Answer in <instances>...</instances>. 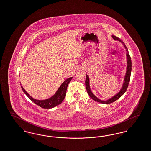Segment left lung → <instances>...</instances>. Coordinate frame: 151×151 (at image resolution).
<instances>
[{
    "label": "left lung",
    "mask_w": 151,
    "mask_h": 151,
    "mask_svg": "<svg viewBox=\"0 0 151 151\" xmlns=\"http://www.w3.org/2000/svg\"><path fill=\"white\" fill-rule=\"evenodd\" d=\"M112 38L115 40H118L120 42H121L123 45L124 46L125 48L126 49L127 51V71L125 73V76L124 78V83L122 86V88L121 89L120 91L114 96V97H112L111 98L109 99L107 101H102L100 99L98 98L92 92L91 90V88H90V83H89V78L88 75H86V80H85V86H86V91L89 94V96H90L91 98H92L93 100L97 101L98 102L101 103L103 104H109L111 103L114 102L116 101V100H117L119 98H120L127 91V88L128 87V85L130 81V75H131V72H132V60H131V58L130 56L129 53L128 52V49L127 48V46L125 45V44L124 43V42L120 39L119 37H117V36L112 35Z\"/></svg>",
    "instance_id": "1"
}]
</instances>
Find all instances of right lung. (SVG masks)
Segmentation results:
<instances>
[{
    "label": "right lung",
    "instance_id": "1",
    "mask_svg": "<svg viewBox=\"0 0 151 151\" xmlns=\"http://www.w3.org/2000/svg\"><path fill=\"white\" fill-rule=\"evenodd\" d=\"M72 78L73 77L66 79L61 84L60 87L57 91L56 93L54 94V95L48 99H44V100H37L33 98L32 97H31L29 94L27 93L26 91L24 90L22 86H21V88L24 94L30 98L31 101H32L34 103H35L37 106H40V107L43 109H52L53 107H55V106L59 105L62 102V101L65 99V97H66L67 86Z\"/></svg>",
    "mask_w": 151,
    "mask_h": 151
}]
</instances>
